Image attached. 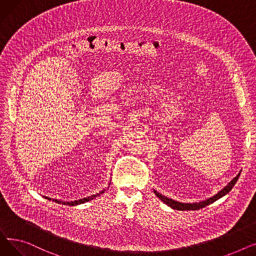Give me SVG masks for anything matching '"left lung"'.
<instances>
[{
    "label": "left lung",
    "mask_w": 256,
    "mask_h": 256,
    "mask_svg": "<svg viewBox=\"0 0 256 256\" xmlns=\"http://www.w3.org/2000/svg\"><path fill=\"white\" fill-rule=\"evenodd\" d=\"M238 176H240V173L238 174V176L228 184L224 189H222L218 194H216L214 196L204 200V201H201V202L199 204H182V202H178V201H174L172 199H169L163 195H160V193H158L156 191H154L156 195L163 201V202H165L167 206H169L170 208H174V210H199V208H206V206L214 202V201L218 200L219 198L223 197L224 195H226L227 193H230V191L232 189L234 186L236 184V180H238Z\"/></svg>",
    "instance_id": "8db88e82"
}]
</instances>
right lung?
Returning a JSON list of instances; mask_svg holds the SVG:
<instances>
[{
    "label": "right lung",
    "instance_id": "right-lung-1",
    "mask_svg": "<svg viewBox=\"0 0 256 256\" xmlns=\"http://www.w3.org/2000/svg\"><path fill=\"white\" fill-rule=\"evenodd\" d=\"M102 193H104V191H102L100 193H98V194H96V195H92V196L87 197V198H83V199H80V200L72 201V202H64V201H61V200H57V199H55V202H57V204H64V206H76V204H80L87 202V201H89V200H91V199H93V198H96L98 195H100V194H102ZM46 198H48V197H46ZM48 200H50V198H48Z\"/></svg>",
    "mask_w": 256,
    "mask_h": 256
}]
</instances>
